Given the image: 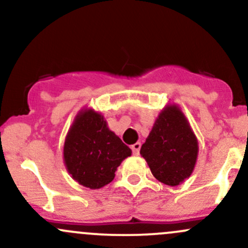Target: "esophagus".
<instances>
[{"instance_id":"obj_1","label":"esophagus","mask_w":248,"mask_h":248,"mask_svg":"<svg viewBox=\"0 0 248 248\" xmlns=\"http://www.w3.org/2000/svg\"><path fill=\"white\" fill-rule=\"evenodd\" d=\"M140 147H141V144L140 142H135L134 145H132V151H133V155H138L140 152Z\"/></svg>"}]
</instances>
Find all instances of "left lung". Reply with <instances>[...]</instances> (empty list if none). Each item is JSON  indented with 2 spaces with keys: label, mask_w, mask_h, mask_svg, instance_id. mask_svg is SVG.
Instances as JSON below:
<instances>
[{
  "label": "left lung",
  "mask_w": 248,
  "mask_h": 248,
  "mask_svg": "<svg viewBox=\"0 0 248 248\" xmlns=\"http://www.w3.org/2000/svg\"><path fill=\"white\" fill-rule=\"evenodd\" d=\"M153 176L177 186L191 176L199 155V141L177 104H168L155 119L140 150Z\"/></svg>",
  "instance_id": "left-lung-1"
}]
</instances>
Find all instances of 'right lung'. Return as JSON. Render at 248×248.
Returning a JSON list of instances; mask_svg holds the SVG:
<instances>
[{
	"label": "right lung",
	"instance_id": "right-lung-1",
	"mask_svg": "<svg viewBox=\"0 0 248 248\" xmlns=\"http://www.w3.org/2000/svg\"><path fill=\"white\" fill-rule=\"evenodd\" d=\"M132 150L108 128L101 113L83 108L75 117L64 142L62 159L72 179L89 189L110 183Z\"/></svg>",
	"mask_w": 248,
	"mask_h": 248
}]
</instances>
